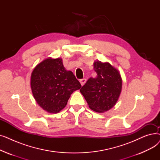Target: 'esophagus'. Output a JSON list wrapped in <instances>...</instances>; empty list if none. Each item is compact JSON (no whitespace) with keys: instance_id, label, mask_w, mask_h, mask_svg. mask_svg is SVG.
Instances as JSON below:
<instances>
[{"instance_id":"34e87169","label":"esophagus","mask_w":160,"mask_h":160,"mask_svg":"<svg viewBox=\"0 0 160 160\" xmlns=\"http://www.w3.org/2000/svg\"><path fill=\"white\" fill-rule=\"evenodd\" d=\"M86 82V79H82V80H80V83H81L82 86H83V85L85 84Z\"/></svg>"}]
</instances>
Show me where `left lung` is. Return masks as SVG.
<instances>
[{
	"mask_svg": "<svg viewBox=\"0 0 160 160\" xmlns=\"http://www.w3.org/2000/svg\"><path fill=\"white\" fill-rule=\"evenodd\" d=\"M93 69L97 77L90 78L80 89L90 109L104 113L112 109L118 100L122 90L119 71L109 62L95 61Z\"/></svg>",
	"mask_w": 160,
	"mask_h": 160,
	"instance_id": "1",
	"label": "left lung"
}]
</instances>
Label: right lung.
I'll return each mask as SVG.
<instances>
[{"mask_svg":"<svg viewBox=\"0 0 160 160\" xmlns=\"http://www.w3.org/2000/svg\"><path fill=\"white\" fill-rule=\"evenodd\" d=\"M30 86L36 102L50 113L62 110L71 95L82 87L73 72L65 69L62 58L50 57L33 70Z\"/></svg>","mask_w":160,"mask_h":160,"instance_id":"1","label":"right lung"}]
</instances>
